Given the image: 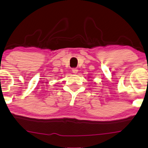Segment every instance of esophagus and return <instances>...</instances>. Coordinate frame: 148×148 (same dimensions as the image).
Returning <instances> with one entry per match:
<instances>
[{
    "instance_id": "obj_1",
    "label": "esophagus",
    "mask_w": 148,
    "mask_h": 148,
    "mask_svg": "<svg viewBox=\"0 0 148 148\" xmlns=\"http://www.w3.org/2000/svg\"><path fill=\"white\" fill-rule=\"evenodd\" d=\"M77 71H78V70H77V68H73L72 69V72L73 73H77Z\"/></svg>"
}]
</instances>
